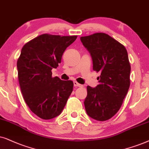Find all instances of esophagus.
<instances>
[{"mask_svg":"<svg viewBox=\"0 0 149 149\" xmlns=\"http://www.w3.org/2000/svg\"><path fill=\"white\" fill-rule=\"evenodd\" d=\"M73 84H74V86H76V87H82V86H83V85L80 84V83H78V82H76V81H74V82H73Z\"/></svg>","mask_w":149,"mask_h":149,"instance_id":"esophagus-1","label":"esophagus"}]
</instances>
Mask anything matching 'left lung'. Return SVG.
Segmentation results:
<instances>
[{
    "label": "left lung",
    "instance_id": "left-lung-1",
    "mask_svg": "<svg viewBox=\"0 0 149 149\" xmlns=\"http://www.w3.org/2000/svg\"><path fill=\"white\" fill-rule=\"evenodd\" d=\"M91 53L93 69L101 73L95 88L87 86L84 100L90 117L104 121L114 116L122 106L130 86L131 65L125 47L104 33L80 37Z\"/></svg>",
    "mask_w": 149,
    "mask_h": 149
}]
</instances>
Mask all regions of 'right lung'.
<instances>
[{"instance_id": "add662e5", "label": "right lung", "mask_w": 149, "mask_h": 149, "mask_svg": "<svg viewBox=\"0 0 149 149\" xmlns=\"http://www.w3.org/2000/svg\"><path fill=\"white\" fill-rule=\"evenodd\" d=\"M77 35L43 34L24 45L17 61L18 81L24 100L42 119L58 116L73 91L71 80L52 76V69L61 62L63 52Z\"/></svg>"}]
</instances>
